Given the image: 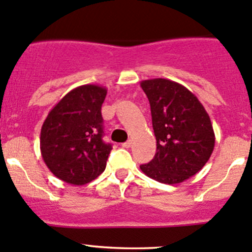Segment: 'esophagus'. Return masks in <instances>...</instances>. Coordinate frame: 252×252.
I'll use <instances>...</instances> for the list:
<instances>
[{
	"instance_id": "1",
	"label": "esophagus",
	"mask_w": 252,
	"mask_h": 252,
	"mask_svg": "<svg viewBox=\"0 0 252 252\" xmlns=\"http://www.w3.org/2000/svg\"><path fill=\"white\" fill-rule=\"evenodd\" d=\"M131 144H133V142H131V140H128V141H126V142H124V144L122 145V146H123V147H126V148H129V147L131 146Z\"/></svg>"
}]
</instances>
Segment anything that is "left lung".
Here are the masks:
<instances>
[{"label": "left lung", "instance_id": "1", "mask_svg": "<svg viewBox=\"0 0 252 252\" xmlns=\"http://www.w3.org/2000/svg\"><path fill=\"white\" fill-rule=\"evenodd\" d=\"M140 86L150 101L157 140L155 158L140 169L161 184L186 181L202 170L215 147L210 117L198 97L182 84L153 78Z\"/></svg>", "mask_w": 252, "mask_h": 252}]
</instances>
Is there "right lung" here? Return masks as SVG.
Masks as SVG:
<instances>
[{"label":"right lung","mask_w":252,"mask_h":252,"mask_svg":"<svg viewBox=\"0 0 252 252\" xmlns=\"http://www.w3.org/2000/svg\"><path fill=\"white\" fill-rule=\"evenodd\" d=\"M107 89L84 84L68 92L44 119L39 148L54 176L82 186L106 168L112 146L102 141L101 105Z\"/></svg>","instance_id":"add662e5"}]
</instances>
